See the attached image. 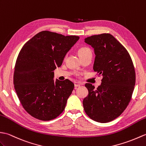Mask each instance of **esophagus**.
<instances>
[{
    "label": "esophagus",
    "mask_w": 146,
    "mask_h": 146,
    "mask_svg": "<svg viewBox=\"0 0 146 146\" xmlns=\"http://www.w3.org/2000/svg\"><path fill=\"white\" fill-rule=\"evenodd\" d=\"M81 85H82L81 83H80L79 82H74V86H75V87H79V86H80Z\"/></svg>",
    "instance_id": "obj_1"
}]
</instances>
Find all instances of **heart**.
<instances>
[{"label":"heart","instance_id":"heart-1","mask_svg":"<svg viewBox=\"0 0 146 146\" xmlns=\"http://www.w3.org/2000/svg\"><path fill=\"white\" fill-rule=\"evenodd\" d=\"M89 52H91V51H90V48L88 47H81L78 50V54L80 57H81L84 56V55H85Z\"/></svg>","mask_w":146,"mask_h":146}]
</instances>
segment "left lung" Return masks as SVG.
<instances>
[{"instance_id": "obj_1", "label": "left lung", "mask_w": 146, "mask_h": 146, "mask_svg": "<svg viewBox=\"0 0 146 146\" xmlns=\"http://www.w3.org/2000/svg\"><path fill=\"white\" fill-rule=\"evenodd\" d=\"M84 40L94 49L93 69L102 79L97 89L86 84L89 94L83 100L84 109L94 121L111 122L131 101L135 83L134 64L126 48L111 34L94 35Z\"/></svg>"}]
</instances>
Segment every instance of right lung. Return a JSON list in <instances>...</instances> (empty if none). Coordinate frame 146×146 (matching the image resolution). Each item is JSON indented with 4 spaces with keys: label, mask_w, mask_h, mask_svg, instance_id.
Segmentation results:
<instances>
[{
    "label": "right lung",
    "mask_w": 146,
    "mask_h": 146,
    "mask_svg": "<svg viewBox=\"0 0 146 146\" xmlns=\"http://www.w3.org/2000/svg\"><path fill=\"white\" fill-rule=\"evenodd\" d=\"M79 39L76 35L44 31L21 48L14 67V88L22 107L32 117L50 121L64 111L74 84L69 79L54 82V70Z\"/></svg>",
    "instance_id": "obj_1"
}]
</instances>
